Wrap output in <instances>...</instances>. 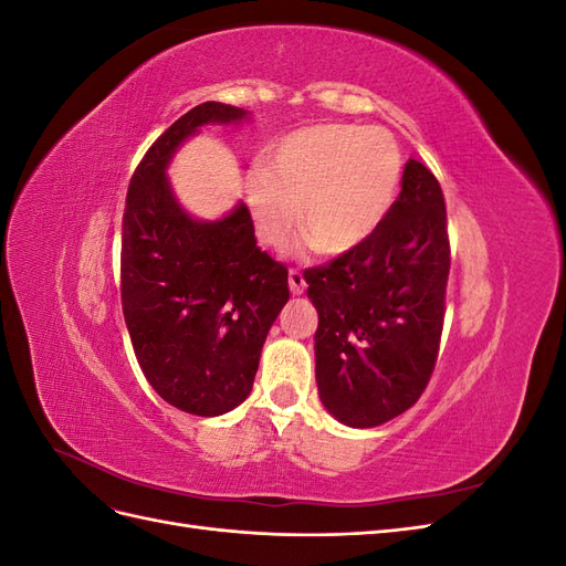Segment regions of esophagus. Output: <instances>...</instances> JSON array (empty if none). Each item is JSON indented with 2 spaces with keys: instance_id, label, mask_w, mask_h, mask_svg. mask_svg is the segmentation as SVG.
<instances>
[{
  "instance_id": "34e87169",
  "label": "esophagus",
  "mask_w": 566,
  "mask_h": 566,
  "mask_svg": "<svg viewBox=\"0 0 566 566\" xmlns=\"http://www.w3.org/2000/svg\"><path fill=\"white\" fill-rule=\"evenodd\" d=\"M287 283H290V293H293V295H302L304 293L306 281H304L300 269H290L287 271Z\"/></svg>"
}]
</instances>
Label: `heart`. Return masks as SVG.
Returning <instances> with one entry per match:
<instances>
[{
    "instance_id": "heart-1",
    "label": "heart",
    "mask_w": 566,
    "mask_h": 566,
    "mask_svg": "<svg viewBox=\"0 0 566 566\" xmlns=\"http://www.w3.org/2000/svg\"><path fill=\"white\" fill-rule=\"evenodd\" d=\"M401 172V148L387 129L316 125L287 134L266 167L250 169L245 200L262 243L283 250L302 221L318 252L345 254L382 227Z\"/></svg>"
}]
</instances>
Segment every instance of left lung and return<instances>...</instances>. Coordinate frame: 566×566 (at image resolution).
Here are the masks:
<instances>
[{"label": "left lung", "mask_w": 566, "mask_h": 566, "mask_svg": "<svg viewBox=\"0 0 566 566\" xmlns=\"http://www.w3.org/2000/svg\"><path fill=\"white\" fill-rule=\"evenodd\" d=\"M449 269L441 186L410 158L382 227L304 273L318 312V397L331 416L375 427L420 399L439 354Z\"/></svg>", "instance_id": "1"}]
</instances>
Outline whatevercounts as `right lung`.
<instances>
[{
    "label": "right lung",
    "mask_w": 566,
    "mask_h": 566,
    "mask_svg": "<svg viewBox=\"0 0 566 566\" xmlns=\"http://www.w3.org/2000/svg\"><path fill=\"white\" fill-rule=\"evenodd\" d=\"M248 111L205 101L153 144L129 181L123 217V314L146 380L184 413H229L252 391L269 328L290 297L287 269L256 248L243 202L200 221L177 202L167 165L202 125Z\"/></svg>",
    "instance_id": "right-lung-1"
}]
</instances>
